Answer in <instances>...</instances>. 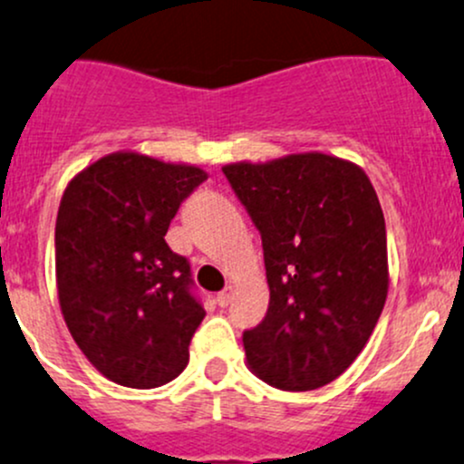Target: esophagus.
Here are the masks:
<instances>
[{
    "instance_id": "esophagus-1",
    "label": "esophagus",
    "mask_w": 464,
    "mask_h": 464,
    "mask_svg": "<svg viewBox=\"0 0 464 464\" xmlns=\"http://www.w3.org/2000/svg\"><path fill=\"white\" fill-rule=\"evenodd\" d=\"M230 301H232V290H223V292L217 294V303H218V305H221V307L230 305Z\"/></svg>"
}]
</instances>
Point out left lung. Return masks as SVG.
<instances>
[{"label": "left lung", "mask_w": 464, "mask_h": 464, "mask_svg": "<svg viewBox=\"0 0 464 464\" xmlns=\"http://www.w3.org/2000/svg\"><path fill=\"white\" fill-rule=\"evenodd\" d=\"M261 234L270 305L243 332L267 385L307 392L356 361L387 298L385 217L367 174L321 152L223 168Z\"/></svg>", "instance_id": "left-lung-1"}]
</instances>
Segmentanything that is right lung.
<instances>
[{"instance_id":"add662e5","label":"right lung","mask_w":464,"mask_h":464,"mask_svg":"<svg viewBox=\"0 0 464 464\" xmlns=\"http://www.w3.org/2000/svg\"><path fill=\"white\" fill-rule=\"evenodd\" d=\"M208 174L134 152L99 159L68 183L54 226L63 321L111 381L166 385L186 370L206 310L190 263L166 232Z\"/></svg>"}]
</instances>
